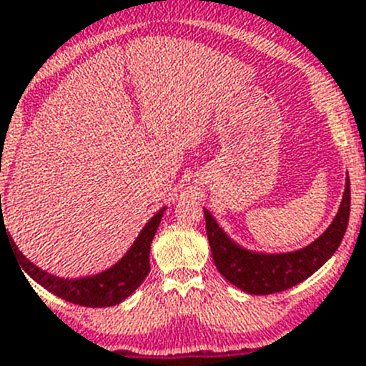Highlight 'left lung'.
<instances>
[{
    "label": "left lung",
    "mask_w": 366,
    "mask_h": 366,
    "mask_svg": "<svg viewBox=\"0 0 366 366\" xmlns=\"http://www.w3.org/2000/svg\"><path fill=\"white\" fill-rule=\"evenodd\" d=\"M350 218V179L342 194V202L332 225L308 247L284 254L251 253L238 247L225 236L209 212L205 211L207 238L211 244L212 260L219 273L251 295H271L297 286L315 273L337 251L347 232Z\"/></svg>",
    "instance_id": "8db88e82"
}]
</instances>
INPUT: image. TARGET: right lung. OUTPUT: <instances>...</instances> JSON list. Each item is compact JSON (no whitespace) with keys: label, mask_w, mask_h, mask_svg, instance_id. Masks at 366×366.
<instances>
[{"label":"right lung","mask_w":366,"mask_h":366,"mask_svg":"<svg viewBox=\"0 0 366 366\" xmlns=\"http://www.w3.org/2000/svg\"><path fill=\"white\" fill-rule=\"evenodd\" d=\"M163 211L161 209L150 222L144 225L141 234L137 236L135 244L121 262H117L115 266L109 267L104 273L95 274V277H87V279L80 280H64L56 279L53 274L45 273L40 267L27 260L24 254L16 251L19 266L25 273L31 277L32 280H36L40 286H44L47 292L54 293L60 299L67 300V302L79 304V306H87V308H106V306H115V304L122 302L126 297H130L132 293L137 290L143 280L147 279L150 273V244L154 240L155 231L159 227V222L163 218ZM5 227V222L1 219L0 231ZM24 273V274H25Z\"/></svg>","instance_id":"obj_1"}]
</instances>
